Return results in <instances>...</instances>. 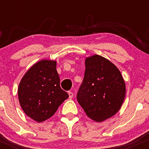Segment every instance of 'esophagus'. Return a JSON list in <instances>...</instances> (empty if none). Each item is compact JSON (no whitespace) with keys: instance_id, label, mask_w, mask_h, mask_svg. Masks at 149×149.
I'll use <instances>...</instances> for the list:
<instances>
[{"instance_id":"34e87169","label":"esophagus","mask_w":149,"mask_h":149,"mask_svg":"<svg viewBox=\"0 0 149 149\" xmlns=\"http://www.w3.org/2000/svg\"><path fill=\"white\" fill-rule=\"evenodd\" d=\"M68 94H69V98H70V99L73 98V94L72 92H68Z\"/></svg>"}]
</instances>
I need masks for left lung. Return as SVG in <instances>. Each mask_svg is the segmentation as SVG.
Masks as SVG:
<instances>
[{"instance_id":"left-lung-1","label":"left lung","mask_w":149,"mask_h":149,"mask_svg":"<svg viewBox=\"0 0 149 149\" xmlns=\"http://www.w3.org/2000/svg\"><path fill=\"white\" fill-rule=\"evenodd\" d=\"M125 83L117 67L102 56L85 59V71L77 100L90 118L102 122L119 111L125 96Z\"/></svg>"}]
</instances>
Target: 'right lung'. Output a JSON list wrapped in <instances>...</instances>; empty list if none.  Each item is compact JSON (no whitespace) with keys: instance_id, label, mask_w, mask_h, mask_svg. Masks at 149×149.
Wrapping results in <instances>:
<instances>
[{"instance_id":"1","label":"right lung","mask_w":149,"mask_h":149,"mask_svg":"<svg viewBox=\"0 0 149 149\" xmlns=\"http://www.w3.org/2000/svg\"><path fill=\"white\" fill-rule=\"evenodd\" d=\"M55 61L43 59L28 70L18 88L22 109L31 118L43 122L55 113L69 97L60 87Z\"/></svg>"}]
</instances>
